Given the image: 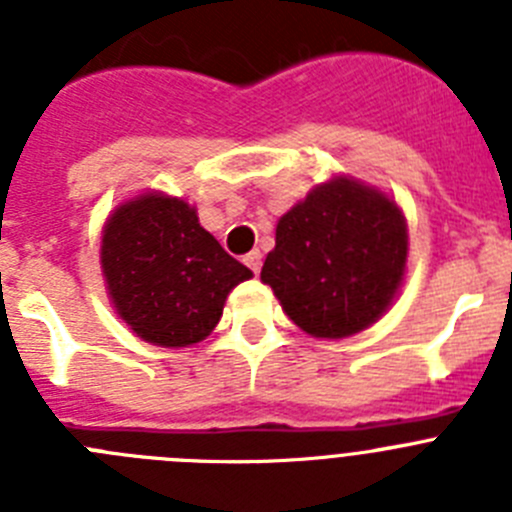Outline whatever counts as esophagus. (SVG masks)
<instances>
[{
    "label": "esophagus",
    "mask_w": 512,
    "mask_h": 512,
    "mask_svg": "<svg viewBox=\"0 0 512 512\" xmlns=\"http://www.w3.org/2000/svg\"><path fill=\"white\" fill-rule=\"evenodd\" d=\"M243 261H246V266L253 271V274H259L261 271V253L259 251L246 253V256H243Z\"/></svg>",
    "instance_id": "esophagus-1"
}]
</instances>
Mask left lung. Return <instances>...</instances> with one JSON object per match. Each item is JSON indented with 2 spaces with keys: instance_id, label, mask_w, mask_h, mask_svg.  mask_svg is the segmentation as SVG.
<instances>
[{
  "instance_id": "obj_1",
  "label": "left lung",
  "mask_w": 512,
  "mask_h": 512,
  "mask_svg": "<svg viewBox=\"0 0 512 512\" xmlns=\"http://www.w3.org/2000/svg\"><path fill=\"white\" fill-rule=\"evenodd\" d=\"M405 261L408 223L397 202L351 176H336L279 217L261 282L305 333L348 338L387 312Z\"/></svg>"
}]
</instances>
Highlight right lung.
Here are the masks:
<instances>
[{"label": "right lung", "instance_id": "1", "mask_svg": "<svg viewBox=\"0 0 512 512\" xmlns=\"http://www.w3.org/2000/svg\"><path fill=\"white\" fill-rule=\"evenodd\" d=\"M99 259L117 315L164 348L205 341L230 289L253 277L202 228L194 207L161 192L122 202L107 217Z\"/></svg>", "mask_w": 512, "mask_h": 512}]
</instances>
